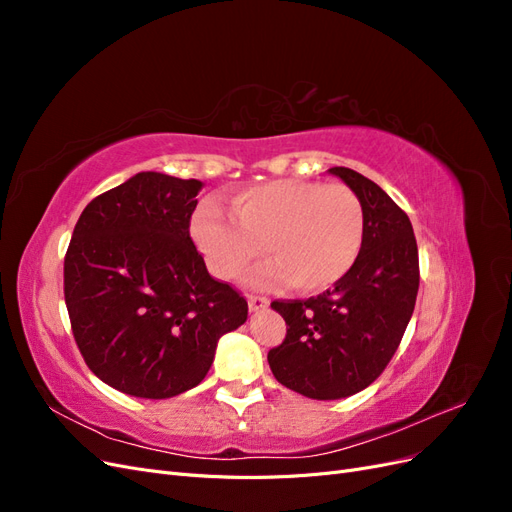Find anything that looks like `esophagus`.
Masks as SVG:
<instances>
[{"label": "esophagus", "instance_id": "obj_1", "mask_svg": "<svg viewBox=\"0 0 512 512\" xmlns=\"http://www.w3.org/2000/svg\"><path fill=\"white\" fill-rule=\"evenodd\" d=\"M247 305H250V312H260V309H265L269 305V299L254 297V294H250V297H247Z\"/></svg>", "mask_w": 512, "mask_h": 512}]
</instances>
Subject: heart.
<instances>
[{
  "instance_id": "heart-1",
  "label": "heart",
  "mask_w": 512,
  "mask_h": 512,
  "mask_svg": "<svg viewBox=\"0 0 512 512\" xmlns=\"http://www.w3.org/2000/svg\"><path fill=\"white\" fill-rule=\"evenodd\" d=\"M226 213L205 200L190 220V235L207 267L224 282L239 280L265 250L273 256L252 284L292 282L303 292L333 286L361 254L365 215L361 200L342 183L275 179L239 192Z\"/></svg>"
}]
</instances>
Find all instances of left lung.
Here are the masks:
<instances>
[{"label":"left lung","mask_w":512,"mask_h":512,"mask_svg":"<svg viewBox=\"0 0 512 512\" xmlns=\"http://www.w3.org/2000/svg\"><path fill=\"white\" fill-rule=\"evenodd\" d=\"M361 200L365 235L352 269L307 301H273L286 339L269 350V367L286 389L309 399H344L374 382L406 333L418 292V250L408 215L380 185L335 166Z\"/></svg>","instance_id":"8db88e82"}]
</instances>
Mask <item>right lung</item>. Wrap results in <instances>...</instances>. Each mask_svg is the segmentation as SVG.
Wrapping results in <instances>:
<instances>
[{"instance_id":"obj_1","label":"right lung","mask_w":512,"mask_h":512,"mask_svg":"<svg viewBox=\"0 0 512 512\" xmlns=\"http://www.w3.org/2000/svg\"><path fill=\"white\" fill-rule=\"evenodd\" d=\"M203 181L138 173L91 200L64 262L72 333L113 389L168 399L203 382L247 301L213 280L190 239Z\"/></svg>"}]
</instances>
